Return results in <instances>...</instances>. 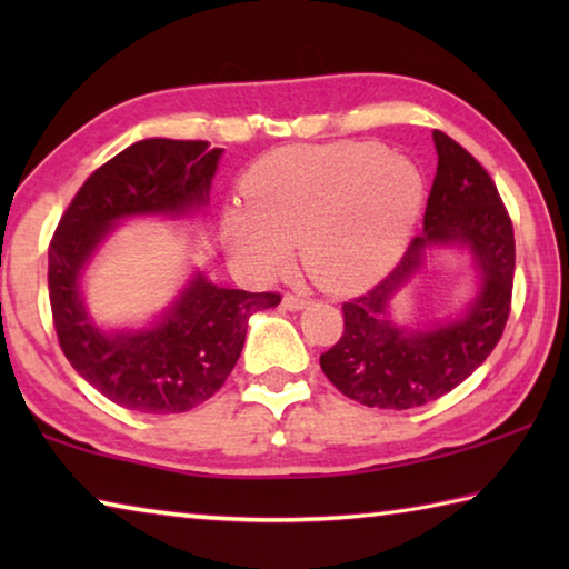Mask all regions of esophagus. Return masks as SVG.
Masks as SVG:
<instances>
[{
	"mask_svg": "<svg viewBox=\"0 0 569 569\" xmlns=\"http://www.w3.org/2000/svg\"><path fill=\"white\" fill-rule=\"evenodd\" d=\"M308 301L303 296H296V293H286L283 296V308L286 311H298V308H303Z\"/></svg>",
	"mask_w": 569,
	"mask_h": 569,
	"instance_id": "esophagus-1",
	"label": "esophagus"
}]
</instances>
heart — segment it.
<instances>
[{
    "instance_id": "obj_1",
    "label": "heart",
    "mask_w": 569,
    "mask_h": 569,
    "mask_svg": "<svg viewBox=\"0 0 569 569\" xmlns=\"http://www.w3.org/2000/svg\"><path fill=\"white\" fill-rule=\"evenodd\" d=\"M246 203L223 216L240 266L276 271L301 243L313 281L356 291L397 263L421 216L423 178L381 142L288 148L250 172Z\"/></svg>"
}]
</instances>
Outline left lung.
Returning <instances> with one entry per match:
<instances>
[{"label": "left lung", "instance_id": "1", "mask_svg": "<svg viewBox=\"0 0 569 569\" xmlns=\"http://www.w3.org/2000/svg\"><path fill=\"white\" fill-rule=\"evenodd\" d=\"M439 156L423 233L403 250L397 268L341 306L343 331L321 369L343 397L377 409H413L445 397L477 371L502 339L512 311L515 228L481 162L435 130ZM465 242L482 271V291L461 320L431 332H407L386 319L390 296L420 264L427 244Z\"/></svg>", "mask_w": 569, "mask_h": 569}]
</instances>
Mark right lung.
<instances>
[{
    "instance_id": "obj_1",
    "label": "right lung",
    "mask_w": 569,
    "mask_h": 569,
    "mask_svg": "<svg viewBox=\"0 0 569 569\" xmlns=\"http://www.w3.org/2000/svg\"><path fill=\"white\" fill-rule=\"evenodd\" d=\"M220 152L206 140L134 142L82 182L50 240L47 286L60 349L84 381L124 409L180 413L208 401L243 351L250 313L281 303V293L196 278L148 331L108 336L84 313L80 271L114 220L206 206Z\"/></svg>"
}]
</instances>
